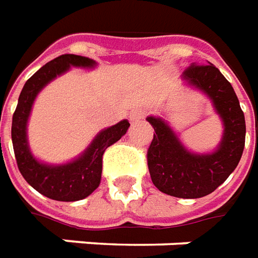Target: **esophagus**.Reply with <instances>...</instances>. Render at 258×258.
Listing matches in <instances>:
<instances>
[{"instance_id": "1", "label": "esophagus", "mask_w": 258, "mask_h": 258, "mask_svg": "<svg viewBox=\"0 0 258 258\" xmlns=\"http://www.w3.org/2000/svg\"><path fill=\"white\" fill-rule=\"evenodd\" d=\"M144 111L142 109H133L132 112H131V122H139V120H142L144 118Z\"/></svg>"}]
</instances>
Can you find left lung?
I'll return each instance as SVG.
<instances>
[{
    "mask_svg": "<svg viewBox=\"0 0 258 258\" xmlns=\"http://www.w3.org/2000/svg\"><path fill=\"white\" fill-rule=\"evenodd\" d=\"M182 78L213 100L225 126L220 147L213 154H191L161 118L149 116L155 133L147 150V165L160 191L199 199L213 193L237 167L244 149L246 123L233 87L211 62L191 63Z\"/></svg>",
    "mask_w": 258,
    "mask_h": 258,
    "instance_id": "1",
    "label": "left lung"
}]
</instances>
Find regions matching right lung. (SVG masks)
<instances>
[{
  "instance_id": "right-lung-1",
  "label": "right lung",
  "mask_w": 258,
  "mask_h": 258,
  "mask_svg": "<svg viewBox=\"0 0 258 258\" xmlns=\"http://www.w3.org/2000/svg\"><path fill=\"white\" fill-rule=\"evenodd\" d=\"M94 65L96 62L86 56L74 54L56 56L55 59L40 68L25 83L12 116V144L22 176L38 193L52 200L76 202L96 190L101 180L105 150L116 143L131 125L127 120H120L119 123L100 132L87 147L85 154L65 165L52 167L41 164L29 151L26 138L27 118L38 91L58 75L67 72L69 67L91 68Z\"/></svg>"
}]
</instances>
